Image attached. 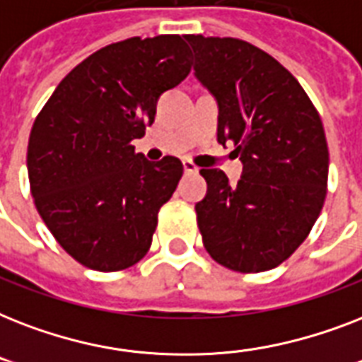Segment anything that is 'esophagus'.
<instances>
[{
    "instance_id": "1",
    "label": "esophagus",
    "mask_w": 362,
    "mask_h": 362,
    "mask_svg": "<svg viewBox=\"0 0 362 362\" xmlns=\"http://www.w3.org/2000/svg\"><path fill=\"white\" fill-rule=\"evenodd\" d=\"M182 165H184V173H186V175H197L199 173V167L193 163L192 159H184Z\"/></svg>"
}]
</instances>
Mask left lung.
Masks as SVG:
<instances>
[{
  "label": "left lung",
  "mask_w": 362,
  "mask_h": 362,
  "mask_svg": "<svg viewBox=\"0 0 362 362\" xmlns=\"http://www.w3.org/2000/svg\"><path fill=\"white\" fill-rule=\"evenodd\" d=\"M195 76L218 101V142L244 163L237 186L201 169L206 197L195 204L216 263L263 272L284 263L312 231L327 195L329 148L303 86L270 54L233 37L186 35Z\"/></svg>",
  "instance_id": "1"
}]
</instances>
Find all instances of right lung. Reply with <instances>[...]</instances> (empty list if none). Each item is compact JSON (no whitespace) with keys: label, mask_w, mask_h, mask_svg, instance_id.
I'll list each match as a JSON object with an SVG mask.
<instances>
[{"label":"right lung","mask_w":362,"mask_h":362,"mask_svg":"<svg viewBox=\"0 0 362 362\" xmlns=\"http://www.w3.org/2000/svg\"><path fill=\"white\" fill-rule=\"evenodd\" d=\"M189 71L180 35L131 37L76 65L37 115L28 142L33 203L88 269L124 270L150 250L184 167L173 156L150 163L131 142L153 124L159 95Z\"/></svg>","instance_id":"right-lung-1"}]
</instances>
